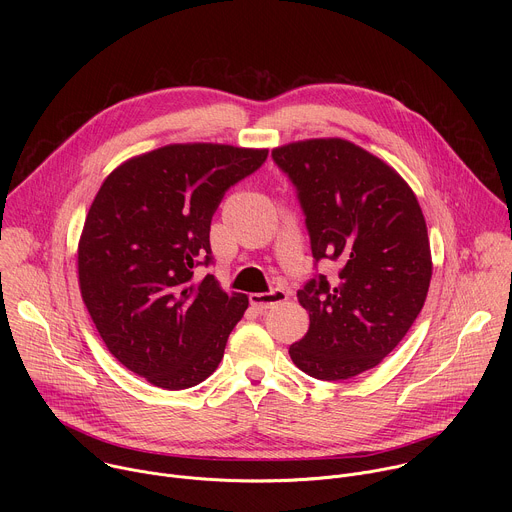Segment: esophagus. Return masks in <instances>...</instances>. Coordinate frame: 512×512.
Segmentation results:
<instances>
[{
  "instance_id": "esophagus-1",
  "label": "esophagus",
  "mask_w": 512,
  "mask_h": 512,
  "mask_svg": "<svg viewBox=\"0 0 512 512\" xmlns=\"http://www.w3.org/2000/svg\"><path fill=\"white\" fill-rule=\"evenodd\" d=\"M285 300H287V294H285L283 289H273V291H269V294H251L249 296L251 306L255 310H259V312L269 310V308H273L277 304H283Z\"/></svg>"
}]
</instances>
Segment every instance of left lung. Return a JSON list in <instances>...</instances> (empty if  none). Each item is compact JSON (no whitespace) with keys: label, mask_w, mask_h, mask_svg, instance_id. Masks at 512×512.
I'll return each mask as SVG.
<instances>
[{"label":"left lung","mask_w":512,"mask_h":512,"mask_svg":"<svg viewBox=\"0 0 512 512\" xmlns=\"http://www.w3.org/2000/svg\"><path fill=\"white\" fill-rule=\"evenodd\" d=\"M271 156L298 188L314 259L342 267L338 283L318 275L298 291L310 328L289 356L320 381L375 369L427 298L433 265L421 206L397 170L348 139L294 141Z\"/></svg>","instance_id":"1"}]
</instances>
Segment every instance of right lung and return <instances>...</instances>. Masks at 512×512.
<instances>
[{
  "mask_svg": "<svg viewBox=\"0 0 512 512\" xmlns=\"http://www.w3.org/2000/svg\"><path fill=\"white\" fill-rule=\"evenodd\" d=\"M265 160L267 150L170 143L117 166L89 208L77 251L83 302L109 352L160 389L208 379L249 306L194 269L210 263L225 192Z\"/></svg>",
  "mask_w": 512,
  "mask_h": 512,
  "instance_id": "1",
  "label": "right lung"
}]
</instances>
